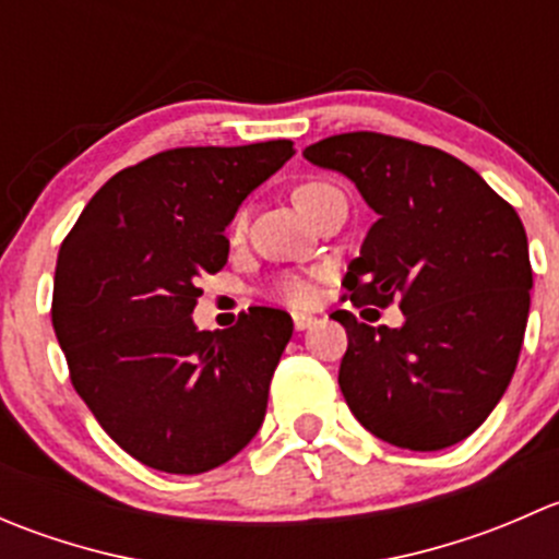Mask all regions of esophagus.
Instances as JSON below:
<instances>
[{
  "mask_svg": "<svg viewBox=\"0 0 559 559\" xmlns=\"http://www.w3.org/2000/svg\"><path fill=\"white\" fill-rule=\"evenodd\" d=\"M292 321H295V330L302 332V330H308V326H311V324H316V316H311V313H295V316H292Z\"/></svg>",
  "mask_w": 559,
  "mask_h": 559,
  "instance_id": "34e87169",
  "label": "esophagus"
}]
</instances>
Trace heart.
<instances>
[{"instance_id":"1","label":"heart","mask_w":559,"mask_h":559,"mask_svg":"<svg viewBox=\"0 0 559 559\" xmlns=\"http://www.w3.org/2000/svg\"><path fill=\"white\" fill-rule=\"evenodd\" d=\"M330 189L332 186L324 183V180H306V183H300L295 189V202L302 207V211H306L316 197L324 194V191H330ZM243 229H246V213L240 211L233 222L235 238H240V235H243ZM275 295H278L284 302H289V306H308V302L313 300V286L308 284L306 278L289 275V278L278 281V286H275Z\"/></svg>"}]
</instances>
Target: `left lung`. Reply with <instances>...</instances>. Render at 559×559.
<instances>
[{
  "label": "left lung",
  "instance_id": "8db88e82",
  "mask_svg": "<svg viewBox=\"0 0 559 559\" xmlns=\"http://www.w3.org/2000/svg\"><path fill=\"white\" fill-rule=\"evenodd\" d=\"M302 156L354 180L379 216L343 278L348 300L397 297L405 316L392 330L332 313L348 335L337 373L348 408L392 447H454L492 414L522 352L533 270L520 216L432 145L346 132Z\"/></svg>",
  "mask_w": 559,
  "mask_h": 559
}]
</instances>
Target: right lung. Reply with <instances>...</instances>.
<instances>
[{"label": "right lung", "mask_w": 559, "mask_h": 559, "mask_svg": "<svg viewBox=\"0 0 559 559\" xmlns=\"http://www.w3.org/2000/svg\"><path fill=\"white\" fill-rule=\"evenodd\" d=\"M292 154V140L162 151L112 175L61 243L50 316L72 386L154 471H213L262 427L292 316L259 306L200 332L191 313L240 202Z\"/></svg>", "instance_id": "obj_1"}]
</instances>
